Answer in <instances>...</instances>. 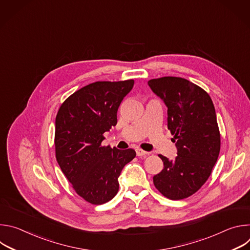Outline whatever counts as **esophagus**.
<instances>
[{
    "label": "esophagus",
    "instance_id": "esophagus-1",
    "mask_svg": "<svg viewBox=\"0 0 250 250\" xmlns=\"http://www.w3.org/2000/svg\"><path fill=\"white\" fill-rule=\"evenodd\" d=\"M135 151H136V155L137 156H145V155H146L148 153V152H146L145 150H142L141 148H136Z\"/></svg>",
    "mask_w": 250,
    "mask_h": 250
}]
</instances>
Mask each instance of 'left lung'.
<instances>
[{"label": "left lung", "mask_w": 250, "mask_h": 250, "mask_svg": "<svg viewBox=\"0 0 250 250\" xmlns=\"http://www.w3.org/2000/svg\"><path fill=\"white\" fill-rule=\"evenodd\" d=\"M148 85L167 105V126L177 147L173 160L158 155L164 167L153 183L164 197L182 200L206 183L218 160L221 134L215 106L204 89L184 78L161 77Z\"/></svg>", "instance_id": "obj_1"}]
</instances>
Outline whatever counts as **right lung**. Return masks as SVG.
<instances>
[{
    "label": "right lung",
    "mask_w": 250,
    "mask_h": 250,
    "mask_svg": "<svg viewBox=\"0 0 250 250\" xmlns=\"http://www.w3.org/2000/svg\"><path fill=\"white\" fill-rule=\"evenodd\" d=\"M133 80L98 81L69 96L55 119L56 160L75 192L86 202L102 205L119 191V176L135 157L131 148L103 146L104 133L118 123L117 113Z\"/></svg>",
    "instance_id": "1"
}]
</instances>
